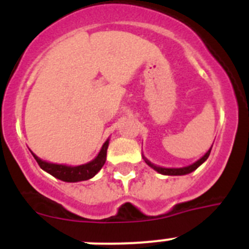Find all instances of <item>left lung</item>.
Returning <instances> with one entry per match:
<instances>
[{
  "label": "left lung",
  "mask_w": 249,
  "mask_h": 249,
  "mask_svg": "<svg viewBox=\"0 0 249 249\" xmlns=\"http://www.w3.org/2000/svg\"><path fill=\"white\" fill-rule=\"evenodd\" d=\"M211 149L210 148L208 151H207L206 155L203 156L202 158H199L197 162H195L193 164H190V166H187V167H182V168H164V167H158L156 166V164L151 163L148 160H147L146 157H143L144 162H146L147 164H148L149 167H152V168L155 169V171H157L158 173H160V175H166V176H183V175H188V173L193 172L195 169L198 168L199 166H201L202 163H203L204 160H207V158L210 157V153H211Z\"/></svg>",
  "instance_id": "8db88e82"
}]
</instances>
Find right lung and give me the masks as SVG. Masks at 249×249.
<instances>
[{"instance_id":"add662e5","label":"right lung","mask_w":249,"mask_h":249,"mask_svg":"<svg viewBox=\"0 0 249 249\" xmlns=\"http://www.w3.org/2000/svg\"><path fill=\"white\" fill-rule=\"evenodd\" d=\"M109 140H107L103 143L102 148H101L100 153L97 155V157L92 160L91 162L85 164H81V166H66V164H57V163H50V162H46L42 160L41 158L37 157L35 153H32V156L35 157V160H37V163L43 171H46L47 173L52 175L53 177L58 178L63 182H80V181H87L89 178L94 177L100 172V169L102 168L103 164L106 162V157H107V148H108Z\"/></svg>"}]
</instances>
